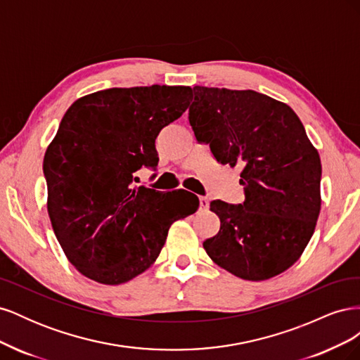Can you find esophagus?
Listing matches in <instances>:
<instances>
[{
    "label": "esophagus",
    "mask_w": 360,
    "mask_h": 360,
    "mask_svg": "<svg viewBox=\"0 0 360 360\" xmlns=\"http://www.w3.org/2000/svg\"><path fill=\"white\" fill-rule=\"evenodd\" d=\"M209 209V200L205 197H200V210H207Z\"/></svg>",
    "instance_id": "1"
}]
</instances>
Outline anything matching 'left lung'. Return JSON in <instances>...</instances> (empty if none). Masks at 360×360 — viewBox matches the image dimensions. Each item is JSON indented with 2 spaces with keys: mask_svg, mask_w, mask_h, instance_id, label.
Segmentation results:
<instances>
[{
  "mask_svg": "<svg viewBox=\"0 0 360 360\" xmlns=\"http://www.w3.org/2000/svg\"><path fill=\"white\" fill-rule=\"evenodd\" d=\"M189 123L216 160L240 167L243 204L213 201L219 233L202 243L234 276L264 281L291 267L321 209V162L287 103L254 90L193 86Z\"/></svg>",
  "mask_w": 360,
  "mask_h": 360,
  "instance_id": "left-lung-1",
  "label": "left lung"
}]
</instances>
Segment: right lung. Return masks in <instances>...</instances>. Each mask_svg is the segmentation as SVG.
Segmentation results:
<instances>
[{
    "label": "right lung",
    "mask_w": 360,
    "mask_h": 360,
    "mask_svg": "<svg viewBox=\"0 0 360 360\" xmlns=\"http://www.w3.org/2000/svg\"><path fill=\"white\" fill-rule=\"evenodd\" d=\"M191 86L108 89L75 101L48 146V213L64 254L84 276L120 285L159 257L172 222L198 209L177 193L134 188V172L158 165L155 141L181 117ZM195 197V195H193Z\"/></svg>",
    "instance_id": "add662e5"
}]
</instances>
